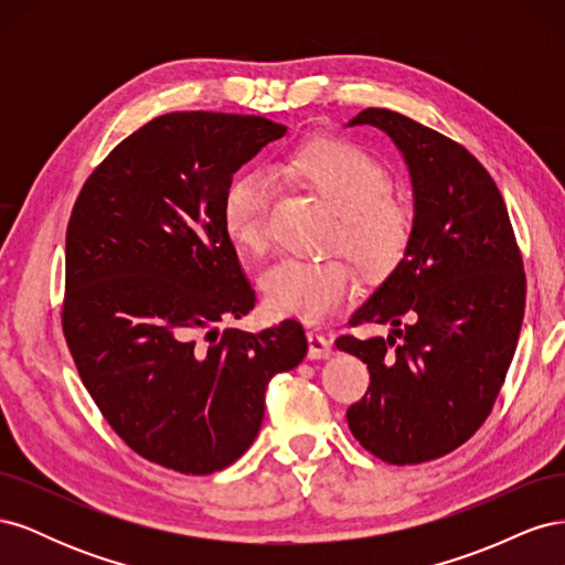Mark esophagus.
Instances as JSON below:
<instances>
[{
  "label": "esophagus",
  "instance_id": "1",
  "mask_svg": "<svg viewBox=\"0 0 565 565\" xmlns=\"http://www.w3.org/2000/svg\"><path fill=\"white\" fill-rule=\"evenodd\" d=\"M306 339H309V358H313V361H320V358H330L332 355V341L316 332V330H309L306 332Z\"/></svg>",
  "mask_w": 565,
  "mask_h": 565
}]
</instances>
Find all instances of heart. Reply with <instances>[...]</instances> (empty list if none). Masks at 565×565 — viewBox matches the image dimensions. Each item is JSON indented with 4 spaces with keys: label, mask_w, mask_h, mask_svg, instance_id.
Masks as SVG:
<instances>
[{
    "label": "heart",
    "mask_w": 565,
    "mask_h": 565,
    "mask_svg": "<svg viewBox=\"0 0 565 565\" xmlns=\"http://www.w3.org/2000/svg\"><path fill=\"white\" fill-rule=\"evenodd\" d=\"M278 177L311 188L339 212L334 245H344L367 273H386L401 262L415 228V212L391 193L386 167L334 136H320L289 150L276 167ZM273 185L264 174H235L221 195V226L243 252L262 254L268 245ZM273 311L303 322L330 318L358 289V270L349 256L285 259L262 282Z\"/></svg>",
    "instance_id": "1"
}]
</instances>
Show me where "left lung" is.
<instances>
[{
  "instance_id": "left-lung-1",
  "label": "left lung",
  "mask_w": 565,
  "mask_h": 565,
  "mask_svg": "<svg viewBox=\"0 0 565 565\" xmlns=\"http://www.w3.org/2000/svg\"><path fill=\"white\" fill-rule=\"evenodd\" d=\"M355 125L382 129L403 152L415 228L351 318L391 334L337 339L370 370L347 419L374 457L422 465L467 443L498 401L525 311L523 259L502 193L465 146L386 108H365Z\"/></svg>"
}]
</instances>
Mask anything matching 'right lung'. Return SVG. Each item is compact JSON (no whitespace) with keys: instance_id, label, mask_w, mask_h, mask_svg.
Wrapping results in <instances>:
<instances>
[{"instance_id":"obj_1","label":"right lung","mask_w":565,"mask_h":565,"mask_svg":"<svg viewBox=\"0 0 565 565\" xmlns=\"http://www.w3.org/2000/svg\"><path fill=\"white\" fill-rule=\"evenodd\" d=\"M285 131L256 115H160L94 169L67 221L61 318L82 384L134 452L179 473L245 455L273 374L309 351L297 320L218 332L256 303L221 195Z\"/></svg>"}]
</instances>
